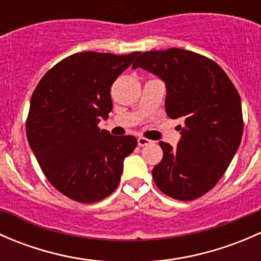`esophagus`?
<instances>
[{"instance_id": "obj_1", "label": "esophagus", "mask_w": 261, "mask_h": 261, "mask_svg": "<svg viewBox=\"0 0 261 261\" xmlns=\"http://www.w3.org/2000/svg\"><path fill=\"white\" fill-rule=\"evenodd\" d=\"M151 143H152L151 140H149V139L144 138V136H140V138H138L139 146H146V145H149V144H151Z\"/></svg>"}]
</instances>
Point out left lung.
Masks as SVG:
<instances>
[{"label": "left lung", "instance_id": "8db88e82", "mask_svg": "<svg viewBox=\"0 0 261 261\" xmlns=\"http://www.w3.org/2000/svg\"><path fill=\"white\" fill-rule=\"evenodd\" d=\"M139 67L165 82V111L184 122L177 147L160 141L163 159L152 179L178 201L199 198L225 174L240 145V94L217 63L189 50L145 51L133 64Z\"/></svg>", "mask_w": 261, "mask_h": 261}]
</instances>
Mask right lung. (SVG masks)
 I'll return each instance as SVG.
<instances>
[{
    "mask_svg": "<svg viewBox=\"0 0 261 261\" xmlns=\"http://www.w3.org/2000/svg\"><path fill=\"white\" fill-rule=\"evenodd\" d=\"M84 51L44 74L31 96L26 136L49 183L81 203H94L117 188L135 136L98 127L112 110L111 86L136 55Z\"/></svg>",
    "mask_w": 261,
    "mask_h": 261,
    "instance_id": "right-lung-1",
    "label": "right lung"
}]
</instances>
